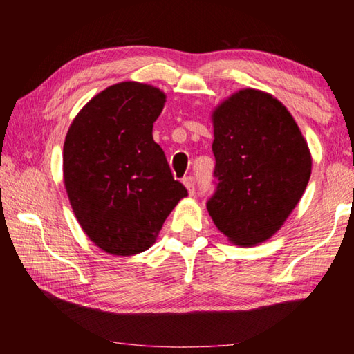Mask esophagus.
<instances>
[{"label": "esophagus", "mask_w": 354, "mask_h": 354, "mask_svg": "<svg viewBox=\"0 0 354 354\" xmlns=\"http://www.w3.org/2000/svg\"><path fill=\"white\" fill-rule=\"evenodd\" d=\"M183 183H184L185 187H187L189 195L194 196L195 195V178L194 176H185L183 179Z\"/></svg>", "instance_id": "34e87169"}]
</instances>
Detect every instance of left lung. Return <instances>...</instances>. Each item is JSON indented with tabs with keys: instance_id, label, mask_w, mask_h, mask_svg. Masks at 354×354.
<instances>
[{
	"instance_id": "8db88e82",
	"label": "left lung",
	"mask_w": 354,
	"mask_h": 354,
	"mask_svg": "<svg viewBox=\"0 0 354 354\" xmlns=\"http://www.w3.org/2000/svg\"><path fill=\"white\" fill-rule=\"evenodd\" d=\"M217 187L207 212L232 243L270 239L298 205L310 178L308 143L270 93L242 88L212 112Z\"/></svg>"
}]
</instances>
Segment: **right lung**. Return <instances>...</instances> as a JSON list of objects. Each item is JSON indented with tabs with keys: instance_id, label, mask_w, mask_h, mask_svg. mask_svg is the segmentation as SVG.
Here are the masks:
<instances>
[{
	"instance_id": "obj_1",
	"label": "right lung",
	"mask_w": 354,
	"mask_h": 354,
	"mask_svg": "<svg viewBox=\"0 0 354 354\" xmlns=\"http://www.w3.org/2000/svg\"><path fill=\"white\" fill-rule=\"evenodd\" d=\"M165 93L118 82L82 107L64 142V183L87 237L106 253L148 250L187 189L176 181L153 123Z\"/></svg>"
}]
</instances>
